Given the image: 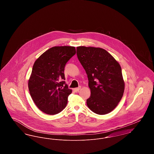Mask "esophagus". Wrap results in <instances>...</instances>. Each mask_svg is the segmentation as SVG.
I'll return each mask as SVG.
<instances>
[{"instance_id": "esophagus-1", "label": "esophagus", "mask_w": 154, "mask_h": 154, "mask_svg": "<svg viewBox=\"0 0 154 154\" xmlns=\"http://www.w3.org/2000/svg\"><path fill=\"white\" fill-rule=\"evenodd\" d=\"M81 87H79V88H74L73 91L74 92H79V90L80 89Z\"/></svg>"}]
</instances>
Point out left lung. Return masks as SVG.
Masks as SVG:
<instances>
[{
    "instance_id": "1",
    "label": "left lung",
    "mask_w": 154,
    "mask_h": 154,
    "mask_svg": "<svg viewBox=\"0 0 154 154\" xmlns=\"http://www.w3.org/2000/svg\"><path fill=\"white\" fill-rule=\"evenodd\" d=\"M77 55L88 76L91 96L89 109L97 114L110 112L124 94L125 82L120 65L106 50L97 47H77Z\"/></svg>"
}]
</instances>
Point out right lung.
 Masks as SVG:
<instances>
[{
    "label": "right lung",
    "instance_id": "obj_1",
    "mask_svg": "<svg viewBox=\"0 0 154 154\" xmlns=\"http://www.w3.org/2000/svg\"><path fill=\"white\" fill-rule=\"evenodd\" d=\"M75 53L74 47H53L35 62L28 81L29 91L37 107L47 114H57L67 105L72 91L63 81L64 69Z\"/></svg>",
    "mask_w": 154,
    "mask_h": 154
}]
</instances>
